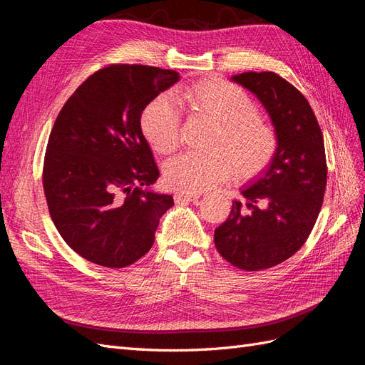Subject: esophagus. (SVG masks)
Returning <instances> with one entry per match:
<instances>
[{"label": "esophagus", "instance_id": "34e87169", "mask_svg": "<svg viewBox=\"0 0 365 365\" xmlns=\"http://www.w3.org/2000/svg\"><path fill=\"white\" fill-rule=\"evenodd\" d=\"M200 195H193V193H182V192H176L173 195V200L176 204H185V202H192L196 201Z\"/></svg>", "mask_w": 365, "mask_h": 365}]
</instances>
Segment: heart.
I'll return each instance as SVG.
<instances>
[{"instance_id": "heart-1", "label": "heart", "mask_w": 365, "mask_h": 365, "mask_svg": "<svg viewBox=\"0 0 365 365\" xmlns=\"http://www.w3.org/2000/svg\"><path fill=\"white\" fill-rule=\"evenodd\" d=\"M190 114L216 125L210 155L184 153L165 164L164 181L172 190L201 193L236 175L251 180L267 170L279 150V132L259 115L257 103L236 83L205 79L187 85L176 94ZM181 118L168 97H157L145 108L141 128L152 149L170 155L180 146Z\"/></svg>"}]
</instances>
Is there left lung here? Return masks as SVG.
I'll list each match as a JSON object with an SVG mask.
<instances>
[{
    "mask_svg": "<svg viewBox=\"0 0 365 365\" xmlns=\"http://www.w3.org/2000/svg\"><path fill=\"white\" fill-rule=\"evenodd\" d=\"M233 81L257 96L279 132V150L257 182L242 190L215 245L227 262L262 271L303 247L322 210L327 163L322 128L306 97L272 71L242 73Z\"/></svg>",
    "mask_w": 365,
    "mask_h": 365,
    "instance_id": "obj_1",
    "label": "left lung"
}]
</instances>
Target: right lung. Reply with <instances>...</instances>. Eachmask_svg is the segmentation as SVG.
I'll return each instance as SVG.
<instances>
[{"instance_id":"add662e5","label":"right lung","mask_w":365,"mask_h":365,"mask_svg":"<svg viewBox=\"0 0 365 365\" xmlns=\"http://www.w3.org/2000/svg\"><path fill=\"white\" fill-rule=\"evenodd\" d=\"M180 74L111 63L71 94L54 121L42 185L54 227L96 264L120 269L152 248L170 195L148 190L160 178L141 132V114Z\"/></svg>"}]
</instances>
